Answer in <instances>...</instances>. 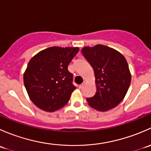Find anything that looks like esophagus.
<instances>
[{"label": "esophagus", "instance_id": "34e87169", "mask_svg": "<svg viewBox=\"0 0 151 151\" xmlns=\"http://www.w3.org/2000/svg\"><path fill=\"white\" fill-rule=\"evenodd\" d=\"M85 84H86V83H85V82H83V84H81V85H79V88H83V87H84V85H85Z\"/></svg>", "mask_w": 151, "mask_h": 151}]
</instances>
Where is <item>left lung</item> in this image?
Listing matches in <instances>:
<instances>
[{"mask_svg":"<svg viewBox=\"0 0 151 151\" xmlns=\"http://www.w3.org/2000/svg\"><path fill=\"white\" fill-rule=\"evenodd\" d=\"M85 58L93 68L96 91L87 99L90 106L101 112L118 106L126 95L132 74L124 56L118 50L102 45L82 49Z\"/></svg>","mask_w":151,"mask_h":151,"instance_id":"8db88e82","label":"left lung"}]
</instances>
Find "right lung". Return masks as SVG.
Wrapping results in <instances>:
<instances>
[{"instance_id": "add662e5", "label": "right lung", "mask_w": 151, "mask_h": 151, "mask_svg": "<svg viewBox=\"0 0 151 151\" xmlns=\"http://www.w3.org/2000/svg\"><path fill=\"white\" fill-rule=\"evenodd\" d=\"M79 47H51L35 55L24 72L28 96L39 109L54 112L64 106L76 87L68 66Z\"/></svg>"}]
</instances>
